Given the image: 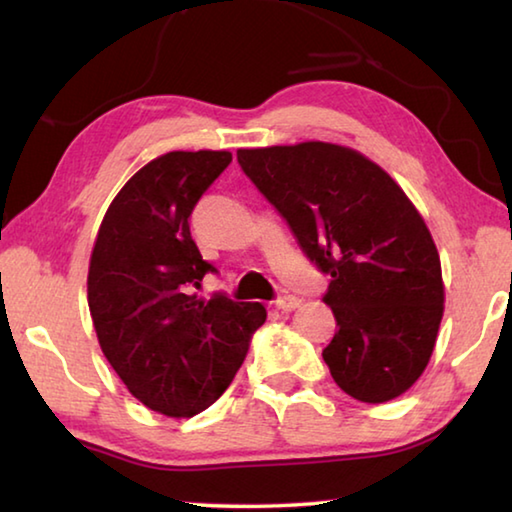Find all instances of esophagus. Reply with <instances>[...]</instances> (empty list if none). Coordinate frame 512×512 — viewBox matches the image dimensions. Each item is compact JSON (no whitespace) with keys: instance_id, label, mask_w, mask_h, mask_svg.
Wrapping results in <instances>:
<instances>
[{"instance_id":"34e87169","label":"esophagus","mask_w":512,"mask_h":512,"mask_svg":"<svg viewBox=\"0 0 512 512\" xmlns=\"http://www.w3.org/2000/svg\"><path fill=\"white\" fill-rule=\"evenodd\" d=\"M302 304V300L300 297H295V295H284V297H280V300H275V309H280V311H295L297 306Z\"/></svg>"}]
</instances>
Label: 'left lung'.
<instances>
[{
    "label": "left lung",
    "instance_id": "8db88e82",
    "mask_svg": "<svg viewBox=\"0 0 512 512\" xmlns=\"http://www.w3.org/2000/svg\"><path fill=\"white\" fill-rule=\"evenodd\" d=\"M302 253L331 275L338 331L322 351L362 403L405 394L427 367L443 318L439 250L421 212L383 167L347 145L306 141L237 150Z\"/></svg>",
    "mask_w": 512,
    "mask_h": 512
}]
</instances>
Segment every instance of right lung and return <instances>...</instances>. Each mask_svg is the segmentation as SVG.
<instances>
[{
  "label": "right lung",
  "mask_w": 512,
  "mask_h": 512,
  "mask_svg": "<svg viewBox=\"0 0 512 512\" xmlns=\"http://www.w3.org/2000/svg\"><path fill=\"white\" fill-rule=\"evenodd\" d=\"M230 161L226 150L156 156L109 203L91 250L87 300L100 349L129 394L172 418L226 392L266 320L259 302L194 293L215 268L188 219Z\"/></svg>",
  "instance_id": "1"
}]
</instances>
